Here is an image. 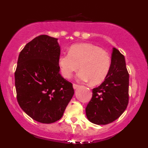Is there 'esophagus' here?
<instances>
[{
  "mask_svg": "<svg viewBox=\"0 0 148 148\" xmlns=\"http://www.w3.org/2000/svg\"><path fill=\"white\" fill-rule=\"evenodd\" d=\"M73 88H74V90H76L79 88V85H76V84H73Z\"/></svg>",
  "mask_w": 148,
  "mask_h": 148,
  "instance_id": "34e87169",
  "label": "esophagus"
}]
</instances>
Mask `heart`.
Listing matches in <instances>:
<instances>
[{"label":"heart","instance_id":"heart-1","mask_svg":"<svg viewBox=\"0 0 148 148\" xmlns=\"http://www.w3.org/2000/svg\"><path fill=\"white\" fill-rule=\"evenodd\" d=\"M58 63L65 79H70L80 65L81 70L77 74V79L97 85L102 82L109 72L111 58L106 51L97 46L79 43L71 46L67 53L61 54Z\"/></svg>","mask_w":148,"mask_h":148}]
</instances>
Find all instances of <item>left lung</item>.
<instances>
[{
  "label": "left lung",
  "mask_w": 148,
  "mask_h": 148,
  "mask_svg": "<svg viewBox=\"0 0 148 148\" xmlns=\"http://www.w3.org/2000/svg\"><path fill=\"white\" fill-rule=\"evenodd\" d=\"M129 102V73L125 56L113 48L109 72L103 82L93 88L86 108L89 121L96 125L113 123L123 113Z\"/></svg>",
  "instance_id": "left-lung-1"
}]
</instances>
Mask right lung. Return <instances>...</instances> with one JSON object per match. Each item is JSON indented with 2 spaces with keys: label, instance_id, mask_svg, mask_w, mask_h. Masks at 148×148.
Segmentation results:
<instances>
[{
  "label": "right lung",
  "instance_id": "1",
  "mask_svg": "<svg viewBox=\"0 0 148 148\" xmlns=\"http://www.w3.org/2000/svg\"><path fill=\"white\" fill-rule=\"evenodd\" d=\"M58 39L42 35L20 52L14 73L16 98L21 109L41 123L62 118L74 95L72 84L60 74Z\"/></svg>",
  "mask_w": 148,
  "mask_h": 148
}]
</instances>
